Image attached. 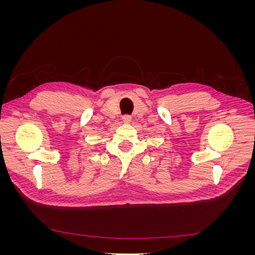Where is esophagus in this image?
<instances>
[{"mask_svg": "<svg viewBox=\"0 0 255 255\" xmlns=\"http://www.w3.org/2000/svg\"><path fill=\"white\" fill-rule=\"evenodd\" d=\"M122 120L125 121V122H129V121H130V116H128V115L123 116V117H122Z\"/></svg>", "mask_w": 255, "mask_h": 255, "instance_id": "34e87169", "label": "esophagus"}]
</instances>
